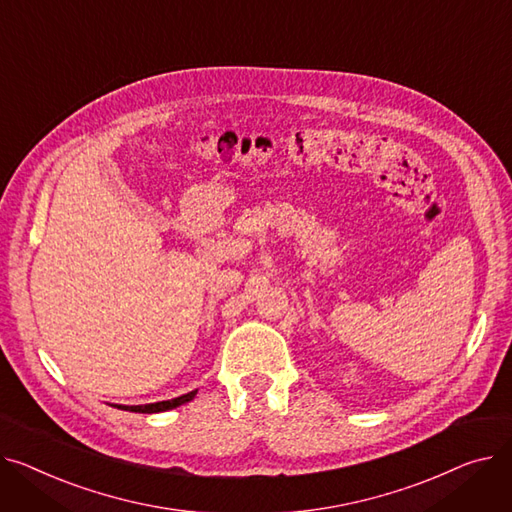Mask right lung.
I'll list each match as a JSON object with an SVG mask.
<instances>
[{
  "instance_id": "right-lung-1",
  "label": "right lung",
  "mask_w": 512,
  "mask_h": 512,
  "mask_svg": "<svg viewBox=\"0 0 512 512\" xmlns=\"http://www.w3.org/2000/svg\"><path fill=\"white\" fill-rule=\"evenodd\" d=\"M196 395V390H192V393L188 395H182L177 399H171V401H161V403H150V405H134V407H126V405H119L126 411H134V413H159V411H167V409H173V407H179L184 405L188 401H192Z\"/></svg>"
}]
</instances>
